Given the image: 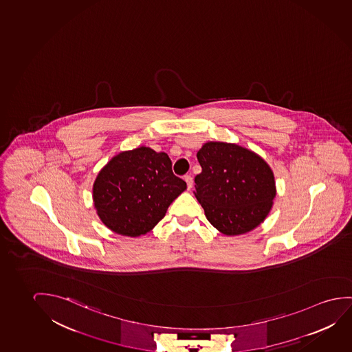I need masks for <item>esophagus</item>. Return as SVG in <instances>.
Wrapping results in <instances>:
<instances>
[{
    "label": "esophagus",
    "instance_id": "34e87169",
    "mask_svg": "<svg viewBox=\"0 0 352 352\" xmlns=\"http://www.w3.org/2000/svg\"><path fill=\"white\" fill-rule=\"evenodd\" d=\"M184 179H185V182H186V184H188V189H191V188H192V183H194L192 177H191V175H185Z\"/></svg>",
    "mask_w": 352,
    "mask_h": 352
}]
</instances>
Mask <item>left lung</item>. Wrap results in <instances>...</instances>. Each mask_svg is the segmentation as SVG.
<instances>
[{
    "label": "left lung",
    "instance_id": "8db88e82",
    "mask_svg": "<svg viewBox=\"0 0 352 352\" xmlns=\"http://www.w3.org/2000/svg\"><path fill=\"white\" fill-rule=\"evenodd\" d=\"M202 172L195 177V196L206 218L226 236L258 228L276 197L274 172L250 148L224 142H207L197 153Z\"/></svg>",
    "mask_w": 352,
    "mask_h": 352
}]
</instances>
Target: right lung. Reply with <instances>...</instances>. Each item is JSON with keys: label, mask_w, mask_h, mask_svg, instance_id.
<instances>
[{"label": "right lung", "mask_w": 352, "mask_h": 352, "mask_svg": "<svg viewBox=\"0 0 352 352\" xmlns=\"http://www.w3.org/2000/svg\"><path fill=\"white\" fill-rule=\"evenodd\" d=\"M185 189L167 153L140 146L118 153L100 169L93 184V202L107 229L138 237L163 219Z\"/></svg>", "instance_id": "obj_1"}]
</instances>
